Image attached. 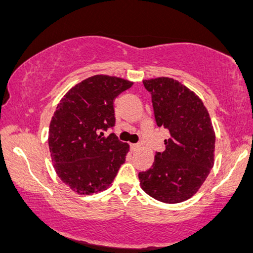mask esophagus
I'll use <instances>...</instances> for the list:
<instances>
[{
    "label": "esophagus",
    "mask_w": 253,
    "mask_h": 253,
    "mask_svg": "<svg viewBox=\"0 0 253 253\" xmlns=\"http://www.w3.org/2000/svg\"><path fill=\"white\" fill-rule=\"evenodd\" d=\"M139 148H141V144H130V149H131V151H136V150H138Z\"/></svg>",
    "instance_id": "esophagus-1"
}]
</instances>
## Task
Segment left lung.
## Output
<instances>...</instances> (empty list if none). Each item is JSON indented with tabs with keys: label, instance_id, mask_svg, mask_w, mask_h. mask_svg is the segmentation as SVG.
<instances>
[{
	"label": "left lung",
	"instance_id": "1",
	"mask_svg": "<svg viewBox=\"0 0 253 253\" xmlns=\"http://www.w3.org/2000/svg\"><path fill=\"white\" fill-rule=\"evenodd\" d=\"M151 94L156 123L169 131L164 152H156L149 170L138 172L150 197L178 203L197 193L213 166L214 131L203 102L172 78L143 82Z\"/></svg>",
	"mask_w": 253,
	"mask_h": 253
}]
</instances>
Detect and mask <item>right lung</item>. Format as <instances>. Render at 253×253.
I'll use <instances>...</instances> for the list:
<instances>
[{"label":"right lung","instance_id":"obj_1","mask_svg":"<svg viewBox=\"0 0 253 253\" xmlns=\"http://www.w3.org/2000/svg\"><path fill=\"white\" fill-rule=\"evenodd\" d=\"M133 83L96 75L68 92L56 107L48 130V148L56 174L78 194L111 185L129 146L115 133V100Z\"/></svg>","mask_w":253,"mask_h":253}]
</instances>
